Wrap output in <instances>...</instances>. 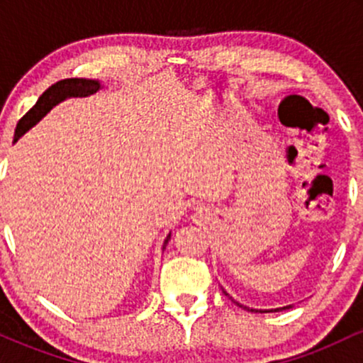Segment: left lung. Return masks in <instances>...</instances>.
Wrapping results in <instances>:
<instances>
[{"mask_svg": "<svg viewBox=\"0 0 363 363\" xmlns=\"http://www.w3.org/2000/svg\"><path fill=\"white\" fill-rule=\"evenodd\" d=\"M223 294L228 295L227 291H223ZM230 298H232V297H230ZM232 301H234V298H232ZM234 303H237V306H239V307H244L242 303H239V302H235V301H234ZM286 307H291V306H286ZM286 307H281V309H286ZM244 309H245V311H251V312H257V309H249V307H244ZM281 309H274V311H281ZM272 311H273V309H272ZM259 312H266V311H259Z\"/></svg>", "mask_w": 363, "mask_h": 363, "instance_id": "obj_1", "label": "left lung"}]
</instances>
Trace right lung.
Returning a JSON list of instances; mask_svg holds the SVG:
<instances>
[{"mask_svg": "<svg viewBox=\"0 0 363 363\" xmlns=\"http://www.w3.org/2000/svg\"><path fill=\"white\" fill-rule=\"evenodd\" d=\"M99 89H101L99 80H86V78H66V80L56 82L40 95L35 106L18 121L15 129V141L22 135H25L32 126H35V124L39 123L54 106H57V104L66 101V99L69 97H86V95L95 94ZM169 240L170 234L167 235V239H165L164 249L165 245L169 244Z\"/></svg>", "mask_w": 363, "mask_h": 363, "instance_id": "obj_1", "label": "right lung"}]
</instances>
